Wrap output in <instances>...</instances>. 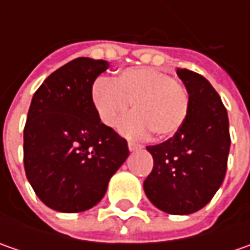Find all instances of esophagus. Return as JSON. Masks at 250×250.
<instances>
[{
	"label": "esophagus",
	"instance_id": "1",
	"mask_svg": "<svg viewBox=\"0 0 250 250\" xmlns=\"http://www.w3.org/2000/svg\"><path fill=\"white\" fill-rule=\"evenodd\" d=\"M128 149L130 150V151H136V150L140 149L139 145H136V143H133V142H128Z\"/></svg>",
	"mask_w": 250,
	"mask_h": 250
}]
</instances>
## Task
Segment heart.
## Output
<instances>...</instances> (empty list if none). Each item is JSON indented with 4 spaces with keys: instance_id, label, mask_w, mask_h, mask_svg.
<instances>
[{
    "instance_id": "heart-1",
    "label": "heart",
    "mask_w": 250,
    "mask_h": 250,
    "mask_svg": "<svg viewBox=\"0 0 250 250\" xmlns=\"http://www.w3.org/2000/svg\"><path fill=\"white\" fill-rule=\"evenodd\" d=\"M93 103L107 126L114 128L133 103V114L121 121L122 135L139 139L149 132L159 140L172 138L185 124L189 93L171 75L154 68H130L112 81L99 78Z\"/></svg>"
}]
</instances>
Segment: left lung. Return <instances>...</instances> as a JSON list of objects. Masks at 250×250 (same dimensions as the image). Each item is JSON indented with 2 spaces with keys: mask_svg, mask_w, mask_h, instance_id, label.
<instances>
[{
  "mask_svg": "<svg viewBox=\"0 0 250 250\" xmlns=\"http://www.w3.org/2000/svg\"><path fill=\"white\" fill-rule=\"evenodd\" d=\"M189 93L187 121L166 142L147 146L153 169L145 193L168 214H190L203 208L221 187L229 153L227 110L218 93L202 75L178 69Z\"/></svg>",
  "mask_w": 250,
  "mask_h": 250,
  "instance_id": "left-lung-1",
  "label": "left lung"
}]
</instances>
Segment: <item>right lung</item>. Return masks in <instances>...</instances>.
<instances>
[{
	"mask_svg": "<svg viewBox=\"0 0 250 250\" xmlns=\"http://www.w3.org/2000/svg\"><path fill=\"white\" fill-rule=\"evenodd\" d=\"M103 60L76 58L34 93L23 129L26 177L45 206L79 213L96 206L129 156L128 143L104 125L93 103Z\"/></svg>",
	"mask_w": 250,
	"mask_h": 250,
	"instance_id": "1",
	"label": "right lung"
}]
</instances>
